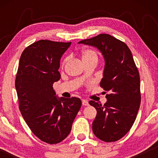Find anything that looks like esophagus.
I'll list each match as a JSON object with an SVG mask.
<instances>
[{"label": "esophagus", "mask_w": 158, "mask_h": 158, "mask_svg": "<svg viewBox=\"0 0 158 158\" xmlns=\"http://www.w3.org/2000/svg\"><path fill=\"white\" fill-rule=\"evenodd\" d=\"M82 104H83V106H88V101L87 100H85V99H83L82 100Z\"/></svg>", "instance_id": "1"}]
</instances>
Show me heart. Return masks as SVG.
I'll return each mask as SVG.
<instances>
[{
  "label": "heart",
  "mask_w": 158,
  "mask_h": 158,
  "mask_svg": "<svg viewBox=\"0 0 158 158\" xmlns=\"http://www.w3.org/2000/svg\"><path fill=\"white\" fill-rule=\"evenodd\" d=\"M82 59H83V62L85 61H89V60H98V55H97L96 52L92 49H84L82 52ZM67 58L64 60L63 62H62V64H64L66 61H67Z\"/></svg>",
  "instance_id": "b5f03b06"
}]
</instances>
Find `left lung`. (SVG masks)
I'll use <instances>...</instances> for the list:
<instances>
[{
	"label": "left lung",
	"mask_w": 158,
	"mask_h": 158,
	"mask_svg": "<svg viewBox=\"0 0 158 158\" xmlns=\"http://www.w3.org/2000/svg\"><path fill=\"white\" fill-rule=\"evenodd\" d=\"M78 43L96 47L104 58L100 85L109 94L104 105L89 101L97 111L92 128L102 141L116 142L130 130L141 102L139 74L132 54L124 42L107 34Z\"/></svg>",
	"instance_id": "left-lung-1"
}]
</instances>
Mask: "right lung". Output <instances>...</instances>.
I'll return each mask as SVG.
<instances>
[{
    "label": "right lung",
    "instance_id": "obj_1",
    "mask_svg": "<svg viewBox=\"0 0 158 158\" xmlns=\"http://www.w3.org/2000/svg\"><path fill=\"white\" fill-rule=\"evenodd\" d=\"M70 44L42 40L29 45L21 54L15 81L26 123L39 139L51 144L68 137L82 104L76 97L58 98L53 89L61 76L60 59Z\"/></svg>",
    "mask_w": 158,
    "mask_h": 158
}]
</instances>
